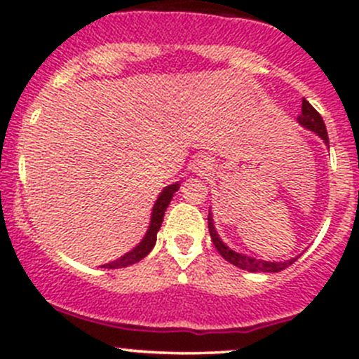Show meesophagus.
Here are the masks:
<instances>
[{
  "mask_svg": "<svg viewBox=\"0 0 359 359\" xmlns=\"http://www.w3.org/2000/svg\"><path fill=\"white\" fill-rule=\"evenodd\" d=\"M212 168H213V163L208 156H200L193 163V170L194 173H198V175H208V173L212 172Z\"/></svg>",
  "mask_w": 359,
  "mask_h": 359,
  "instance_id": "obj_1",
  "label": "esophagus"
}]
</instances>
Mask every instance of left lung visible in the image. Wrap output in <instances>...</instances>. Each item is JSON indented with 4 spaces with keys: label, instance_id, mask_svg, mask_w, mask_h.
<instances>
[{
    "label": "left lung",
    "instance_id": "8db88e82",
    "mask_svg": "<svg viewBox=\"0 0 359 359\" xmlns=\"http://www.w3.org/2000/svg\"><path fill=\"white\" fill-rule=\"evenodd\" d=\"M297 121H299L304 128L316 133V135L328 146V133H327V126H325L323 118H321L320 112L314 109L306 99L302 100V112H300V116L297 118ZM208 231H210V236H212L213 245H215V248L219 250L220 255H222L227 262H231L233 266L240 267V269L243 271H250V273H280V271L287 269L288 266H292V264L297 260V257H293V259L285 260V262H269V260L255 259V257H248L245 255V253L234 252L233 248H229L222 240H220L219 233H217L215 226H213L212 210L208 212Z\"/></svg>",
    "mask_w": 359,
    "mask_h": 359
}]
</instances>
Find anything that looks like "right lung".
Segmentation results:
<instances>
[{"instance_id":"1","label":"right lung","mask_w":359,"mask_h":359,"mask_svg":"<svg viewBox=\"0 0 359 359\" xmlns=\"http://www.w3.org/2000/svg\"><path fill=\"white\" fill-rule=\"evenodd\" d=\"M179 187H180L179 182L170 184V186H166L165 189L159 193L158 200L153 206V213H151L149 229H147L146 236L142 238V241H140V243L137 245L135 248H132L130 252H126L125 255L119 257V259H116L109 264H104V266H100L102 269H119V267L132 266V264H137L139 260H142L144 257H146L147 253H149L151 250L154 248V245H156V234H158L159 227H161L163 217H165L166 208H168L170 201H172L173 194L179 191Z\"/></svg>"}]
</instances>
